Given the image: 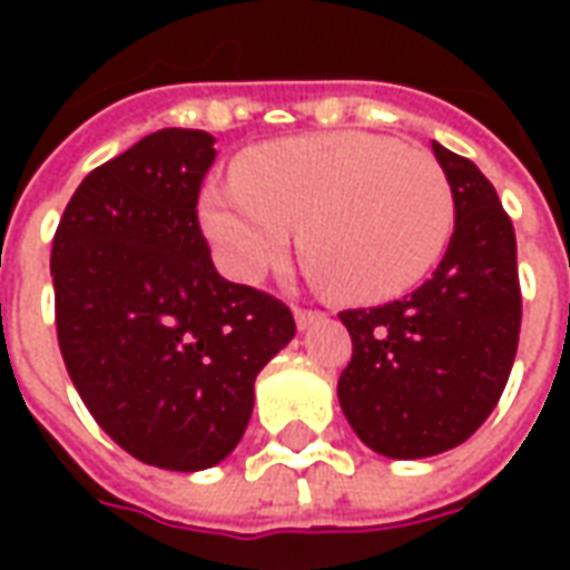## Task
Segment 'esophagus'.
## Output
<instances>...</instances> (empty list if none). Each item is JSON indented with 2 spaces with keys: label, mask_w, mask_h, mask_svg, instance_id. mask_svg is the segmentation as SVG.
<instances>
[{
  "label": "esophagus",
  "mask_w": 570,
  "mask_h": 570,
  "mask_svg": "<svg viewBox=\"0 0 570 570\" xmlns=\"http://www.w3.org/2000/svg\"><path fill=\"white\" fill-rule=\"evenodd\" d=\"M323 314L321 311H314V308H296V323H298V330H308L311 323L314 321H321Z\"/></svg>",
  "instance_id": "1"
}]
</instances>
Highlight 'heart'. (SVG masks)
<instances>
[{"label": "heart", "mask_w": 570, "mask_h": 570, "mask_svg": "<svg viewBox=\"0 0 570 570\" xmlns=\"http://www.w3.org/2000/svg\"><path fill=\"white\" fill-rule=\"evenodd\" d=\"M449 176L430 151L375 134H311L265 142L237 183L200 198V223L223 268L256 284L296 247L335 296L375 302L421 281L452 235Z\"/></svg>", "instance_id": "heart-1"}]
</instances>
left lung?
Here are the masks:
<instances>
[{
    "mask_svg": "<svg viewBox=\"0 0 570 570\" xmlns=\"http://www.w3.org/2000/svg\"><path fill=\"white\" fill-rule=\"evenodd\" d=\"M454 232L430 281L338 317L354 354L338 379L347 424L372 452L430 458L470 440L498 406L522 323L515 232L476 164L433 142Z\"/></svg>",
    "mask_w": 570,
    "mask_h": 570,
    "instance_id": "obj_1",
    "label": "left lung"
}]
</instances>
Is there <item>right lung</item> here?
<instances>
[{
  "label": "right lung",
  "mask_w": 570,
  "mask_h": 570,
  "mask_svg": "<svg viewBox=\"0 0 570 570\" xmlns=\"http://www.w3.org/2000/svg\"><path fill=\"white\" fill-rule=\"evenodd\" d=\"M207 130L164 128L94 167L51 247L60 354L94 421L137 461L204 470L235 449L293 311L216 274L198 195Z\"/></svg>",
  "instance_id": "obj_1"
}]
</instances>
